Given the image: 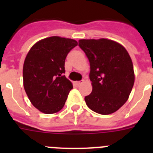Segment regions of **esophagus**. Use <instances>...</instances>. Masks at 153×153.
<instances>
[{"mask_svg":"<svg viewBox=\"0 0 153 153\" xmlns=\"http://www.w3.org/2000/svg\"><path fill=\"white\" fill-rule=\"evenodd\" d=\"M83 80H80V81H76V83L77 85H79V84H81V83H83Z\"/></svg>","mask_w":153,"mask_h":153,"instance_id":"obj_1","label":"esophagus"}]
</instances>
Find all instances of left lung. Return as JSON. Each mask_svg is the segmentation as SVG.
<instances>
[{
    "label": "left lung",
    "instance_id": "obj_1",
    "mask_svg": "<svg viewBox=\"0 0 153 153\" xmlns=\"http://www.w3.org/2000/svg\"><path fill=\"white\" fill-rule=\"evenodd\" d=\"M90 65L93 90L85 97L91 110L108 115L118 110L127 101L135 76L132 60L126 50L117 42L107 39L79 40Z\"/></svg>",
    "mask_w": 153,
    "mask_h": 153
}]
</instances>
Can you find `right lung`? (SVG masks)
<instances>
[{
    "label": "right lung",
    "mask_w": 153,
    "mask_h": 153,
    "mask_svg": "<svg viewBox=\"0 0 153 153\" xmlns=\"http://www.w3.org/2000/svg\"><path fill=\"white\" fill-rule=\"evenodd\" d=\"M75 40L51 36L34 44L23 67L24 87L31 103L46 114L57 113L64 106L72 83L66 78L65 60L77 45Z\"/></svg>",
    "instance_id": "right-lung-1"
}]
</instances>
